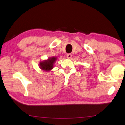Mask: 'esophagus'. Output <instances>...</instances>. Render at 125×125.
<instances>
[{
	"label": "esophagus",
	"instance_id": "1",
	"mask_svg": "<svg viewBox=\"0 0 125 125\" xmlns=\"http://www.w3.org/2000/svg\"><path fill=\"white\" fill-rule=\"evenodd\" d=\"M67 57L68 59L71 58H72V54H68L67 55Z\"/></svg>",
	"mask_w": 125,
	"mask_h": 125
}]
</instances>
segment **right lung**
<instances>
[{"mask_svg": "<svg viewBox=\"0 0 125 125\" xmlns=\"http://www.w3.org/2000/svg\"><path fill=\"white\" fill-rule=\"evenodd\" d=\"M57 60V58L55 57H51L47 60L41 62L39 63V67L41 70L45 71H49L53 68V65L55 61Z\"/></svg>", "mask_w": 125, "mask_h": 125, "instance_id": "1", "label": "right lung"}]
</instances>
